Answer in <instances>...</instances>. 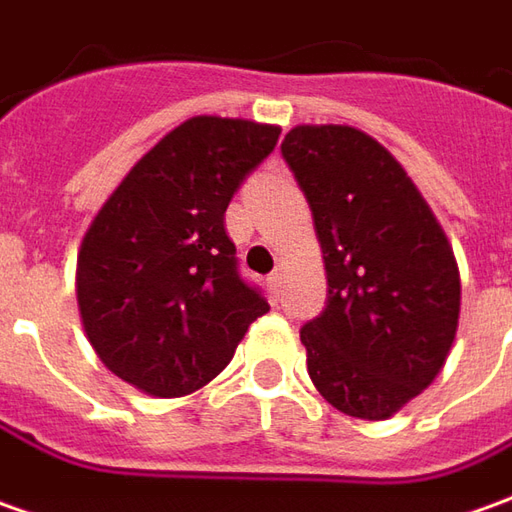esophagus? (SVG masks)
I'll return each instance as SVG.
<instances>
[{
  "instance_id": "esophagus-1",
  "label": "esophagus",
  "mask_w": 512,
  "mask_h": 512,
  "mask_svg": "<svg viewBox=\"0 0 512 512\" xmlns=\"http://www.w3.org/2000/svg\"><path fill=\"white\" fill-rule=\"evenodd\" d=\"M283 271H274V274H269V291H271V300L277 302L280 300V291H283Z\"/></svg>"
}]
</instances>
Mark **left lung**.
<instances>
[{"label":"left lung","instance_id":"8db88e82","mask_svg":"<svg viewBox=\"0 0 512 512\" xmlns=\"http://www.w3.org/2000/svg\"><path fill=\"white\" fill-rule=\"evenodd\" d=\"M283 156L311 204L328 305L302 328L308 375L339 412L387 420L443 370L460 269L403 165L353 125H297Z\"/></svg>","mask_w":512,"mask_h":512}]
</instances>
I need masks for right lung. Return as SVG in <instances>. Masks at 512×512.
Returning <instances> with one entry per match:
<instances>
[{
    "mask_svg": "<svg viewBox=\"0 0 512 512\" xmlns=\"http://www.w3.org/2000/svg\"><path fill=\"white\" fill-rule=\"evenodd\" d=\"M280 125L198 114L156 142L78 249V311L97 358L151 398H184L227 367L269 302L238 274L224 212Z\"/></svg>",
    "mask_w": 512,
    "mask_h": 512,
    "instance_id": "right-lung-1",
    "label": "right lung"
}]
</instances>
